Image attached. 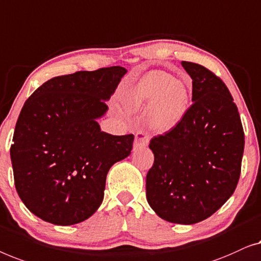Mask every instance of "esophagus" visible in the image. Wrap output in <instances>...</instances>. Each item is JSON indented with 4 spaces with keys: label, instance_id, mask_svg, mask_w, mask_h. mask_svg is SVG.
I'll use <instances>...</instances> for the list:
<instances>
[{
    "label": "esophagus",
    "instance_id": "esophagus-1",
    "mask_svg": "<svg viewBox=\"0 0 261 261\" xmlns=\"http://www.w3.org/2000/svg\"><path fill=\"white\" fill-rule=\"evenodd\" d=\"M149 144V136L144 131H138L135 138V149L145 148Z\"/></svg>",
    "mask_w": 261,
    "mask_h": 261
}]
</instances>
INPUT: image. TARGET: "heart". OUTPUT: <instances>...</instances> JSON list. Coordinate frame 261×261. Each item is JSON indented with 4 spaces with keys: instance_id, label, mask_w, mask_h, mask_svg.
Instances as JSON below:
<instances>
[{
    "instance_id": "1",
    "label": "heart",
    "mask_w": 261,
    "mask_h": 261,
    "mask_svg": "<svg viewBox=\"0 0 261 261\" xmlns=\"http://www.w3.org/2000/svg\"><path fill=\"white\" fill-rule=\"evenodd\" d=\"M190 89L182 80H174L162 71L143 75L124 97L132 113L149 112V124L157 132L174 129L189 109Z\"/></svg>"
}]
</instances>
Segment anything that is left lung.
Listing matches in <instances>:
<instances>
[{"mask_svg":"<svg viewBox=\"0 0 261 261\" xmlns=\"http://www.w3.org/2000/svg\"><path fill=\"white\" fill-rule=\"evenodd\" d=\"M194 101L174 129L153 137L146 200L166 221L193 225L209 218L239 182L245 135L225 83L199 64L182 61Z\"/></svg>","mask_w":261,"mask_h":261,"instance_id":"8db88e82","label":"left lung"}]
</instances>
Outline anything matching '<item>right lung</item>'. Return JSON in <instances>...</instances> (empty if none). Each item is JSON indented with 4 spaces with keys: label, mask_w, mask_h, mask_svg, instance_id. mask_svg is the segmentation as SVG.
<instances>
[{
    "label": "right lung",
    "mask_w": 261,
    "mask_h": 261,
    "mask_svg": "<svg viewBox=\"0 0 261 261\" xmlns=\"http://www.w3.org/2000/svg\"><path fill=\"white\" fill-rule=\"evenodd\" d=\"M126 72L112 66L56 76L25 100L10 159L20 199L43 221L89 219L104 199L110 168L131 153L134 135L106 134L97 122Z\"/></svg>",
    "instance_id": "1"
}]
</instances>
